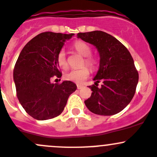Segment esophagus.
<instances>
[{"instance_id": "34e87169", "label": "esophagus", "mask_w": 157, "mask_h": 157, "mask_svg": "<svg viewBox=\"0 0 157 157\" xmlns=\"http://www.w3.org/2000/svg\"><path fill=\"white\" fill-rule=\"evenodd\" d=\"M82 87H83V85H77V88H78V89H81V88H82Z\"/></svg>"}]
</instances>
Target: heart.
<instances>
[{
    "label": "heart",
    "instance_id": "1",
    "mask_svg": "<svg viewBox=\"0 0 157 157\" xmlns=\"http://www.w3.org/2000/svg\"><path fill=\"white\" fill-rule=\"evenodd\" d=\"M73 47L79 54L84 56V59L82 60V66L79 69H72L71 71L65 74L64 77L66 80L70 82H75V83H82L86 80L87 78L89 76L90 71L87 66H88L91 70H94L97 68L98 61L94 56L91 55V49L87 43L82 41H76L73 44ZM56 63L58 66L62 69H68L69 63H68L66 53L63 49H60L56 55Z\"/></svg>",
    "mask_w": 157,
    "mask_h": 157
}]
</instances>
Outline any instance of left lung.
Returning <instances> with one entry per match:
<instances>
[{
  "instance_id": "obj_1",
  "label": "left lung",
  "mask_w": 157,
  "mask_h": 157,
  "mask_svg": "<svg viewBox=\"0 0 157 157\" xmlns=\"http://www.w3.org/2000/svg\"><path fill=\"white\" fill-rule=\"evenodd\" d=\"M78 38L94 45L100 56V65L88 86L91 95L85 101L90 111L104 116L114 115L131 102L136 91L139 75L128 49L113 36L103 31L78 33ZM103 82L101 88L97 87Z\"/></svg>"
}]
</instances>
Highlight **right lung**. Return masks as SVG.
Returning a JSON list of instances; mask_svg holds the SVG:
<instances>
[{"mask_svg":"<svg viewBox=\"0 0 157 157\" xmlns=\"http://www.w3.org/2000/svg\"><path fill=\"white\" fill-rule=\"evenodd\" d=\"M73 33L45 32L28 42L18 56L13 80L20 103L29 115L39 121L59 115L77 86L70 81L51 83L61 78L56 55Z\"/></svg>","mask_w":157,"mask_h":157,"instance_id":"1","label":"right lung"}]
</instances>
